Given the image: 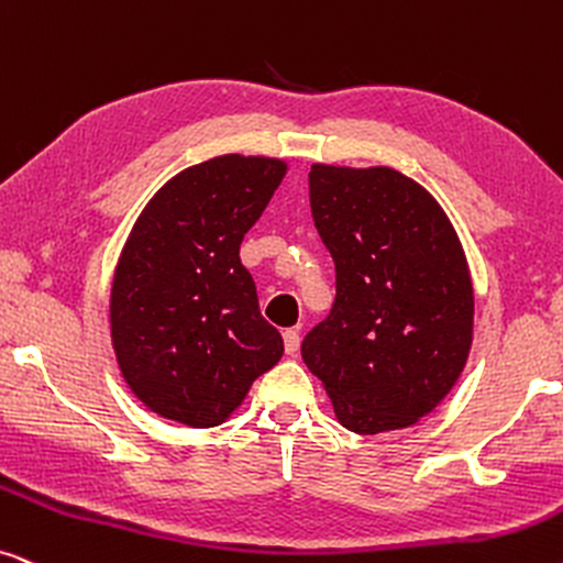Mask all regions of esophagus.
I'll return each mask as SVG.
<instances>
[{"mask_svg":"<svg viewBox=\"0 0 563 563\" xmlns=\"http://www.w3.org/2000/svg\"><path fill=\"white\" fill-rule=\"evenodd\" d=\"M284 352H287L289 356H295L299 352V331H297V328H287V331H284Z\"/></svg>","mask_w":563,"mask_h":563,"instance_id":"34e87169","label":"esophagus"}]
</instances>
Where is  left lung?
Masks as SVG:
<instances>
[{
	"instance_id": "8db88e82",
	"label": "left lung",
	"mask_w": 563,
	"mask_h": 563,
	"mask_svg": "<svg viewBox=\"0 0 563 563\" xmlns=\"http://www.w3.org/2000/svg\"><path fill=\"white\" fill-rule=\"evenodd\" d=\"M310 207L333 255L335 299L302 360L356 434L416 424L468 362L473 284L424 186L393 167H310Z\"/></svg>"
}]
</instances>
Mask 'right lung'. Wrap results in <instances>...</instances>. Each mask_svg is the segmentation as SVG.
<instances>
[{
  "instance_id": "add662e5",
  "label": "right lung",
  "mask_w": 563,
  "mask_h": 563,
  "mask_svg": "<svg viewBox=\"0 0 563 563\" xmlns=\"http://www.w3.org/2000/svg\"><path fill=\"white\" fill-rule=\"evenodd\" d=\"M284 175L276 157H211L167 180L131 228L113 274L111 341L131 393L163 419L222 424L282 360L240 243Z\"/></svg>"
}]
</instances>
